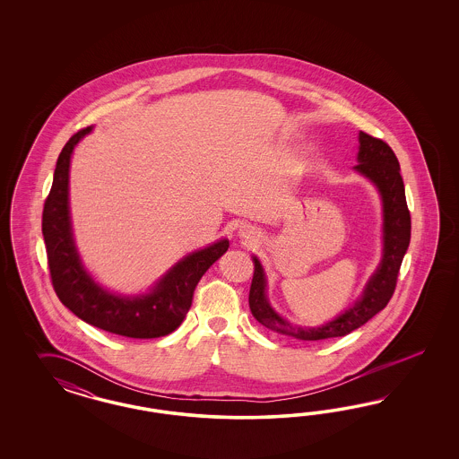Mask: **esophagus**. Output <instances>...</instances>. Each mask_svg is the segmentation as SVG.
Returning <instances> with one entry per match:
<instances>
[{
    "label": "esophagus",
    "mask_w": 459,
    "mask_h": 459,
    "mask_svg": "<svg viewBox=\"0 0 459 459\" xmlns=\"http://www.w3.org/2000/svg\"><path fill=\"white\" fill-rule=\"evenodd\" d=\"M238 234H240L242 237H247V238H249V237L252 236L254 232H252V229H249V227H242V229L238 230Z\"/></svg>",
    "instance_id": "1"
}]
</instances>
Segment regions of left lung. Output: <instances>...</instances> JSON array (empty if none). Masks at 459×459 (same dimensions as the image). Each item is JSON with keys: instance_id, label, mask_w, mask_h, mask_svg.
Here are the masks:
<instances>
[{"instance_id": "left-lung-1", "label": "left lung", "mask_w": 459, "mask_h": 459, "mask_svg": "<svg viewBox=\"0 0 459 459\" xmlns=\"http://www.w3.org/2000/svg\"><path fill=\"white\" fill-rule=\"evenodd\" d=\"M359 165L355 169L374 181L384 205V255L380 265L367 282L360 299H357V303L348 307L345 313L318 328H303L281 318L271 307L265 296L264 269L257 257H252L254 278L249 292L250 311L255 320L276 333L305 342L345 336L382 311L395 291L403 254L411 242V213L405 202L401 167L397 156L385 141L363 131L359 134Z\"/></svg>"}]
</instances>
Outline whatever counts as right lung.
<instances>
[{"label": "right lung", "mask_w": 459, "mask_h": 459, "mask_svg": "<svg viewBox=\"0 0 459 459\" xmlns=\"http://www.w3.org/2000/svg\"><path fill=\"white\" fill-rule=\"evenodd\" d=\"M91 131V126L83 127L64 146L43 207L42 232L54 290L75 316L104 332L127 338L165 336L180 326L192 306L198 281L227 252L229 240L222 238L183 257L148 294L117 296L99 286L81 263L69 213L70 156Z\"/></svg>", "instance_id": "obj_1"}]
</instances>
